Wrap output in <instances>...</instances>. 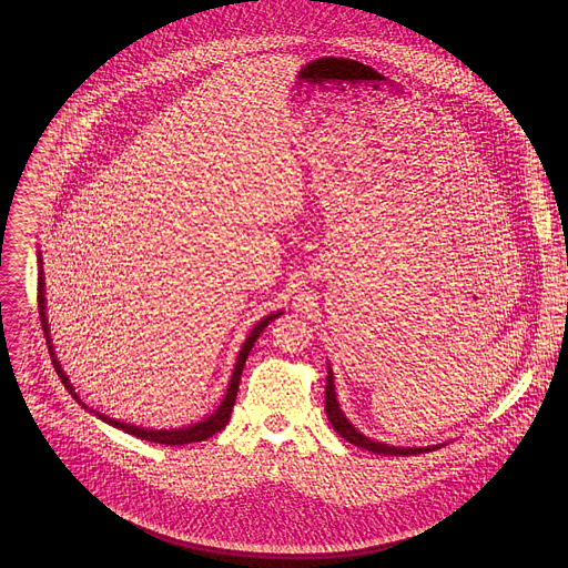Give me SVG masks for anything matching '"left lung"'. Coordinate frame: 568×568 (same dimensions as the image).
I'll return each mask as SVG.
<instances>
[{"instance_id": "left-lung-1", "label": "left lung", "mask_w": 568, "mask_h": 568, "mask_svg": "<svg viewBox=\"0 0 568 568\" xmlns=\"http://www.w3.org/2000/svg\"><path fill=\"white\" fill-rule=\"evenodd\" d=\"M325 413H327V419L332 424V428L343 437L347 439L349 444L358 446V448H365V450H372L376 455H419V453H428V450H435L439 448L442 444H435V446H422V448H410V446H389V444H383V442H376V439H369L367 435H363L361 430H356L352 426V422L345 417V413L341 410L338 400H336V392H334V376H332V369L327 367V385H325Z\"/></svg>"}]
</instances>
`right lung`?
<instances>
[{
	"label": "right lung",
	"instance_id": "add662e5",
	"mask_svg": "<svg viewBox=\"0 0 568 568\" xmlns=\"http://www.w3.org/2000/svg\"><path fill=\"white\" fill-rule=\"evenodd\" d=\"M37 260H39V295H37V302H39V315H41V325H43L45 343H48V349H50V358H52V363H54V369H57L61 383L65 385V389L72 394V398H74L84 410L98 415L102 422H106V424H111V426H115V428H120V430H124V433H129V435H135V437H140V439L155 442V444H165V446H183V444H192V442H205L207 437L216 435L219 430H223V428L227 426V422H230V417H232V408H234V403H236V396H239V385H241V376H243L244 361H246V356H248L253 343L257 341V336L264 332V327L271 324L273 320H277V317L282 315V311H277V313H273V315H268V317H264V320H260L257 324L253 325V329H251L248 336L244 338L243 347H241V352H239V358H236V365H234V374H232L227 394H225L223 403L219 405V408H216L212 415H207V417L201 419V422L187 424V426H183V428H144V426L126 424V422H120V419L109 417V415H104V413H98V410H93V408H89L84 403H81L79 394L74 392V385L70 383L68 374L63 372V367H61V363H59V358H57V352H54V345H52V338H50V325H48V317H45V275H43V266H41V262H43V260H41V251H37Z\"/></svg>",
	"mask_w": 568,
	"mask_h": 568
}]
</instances>
